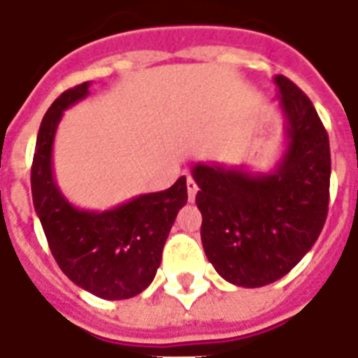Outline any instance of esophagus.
<instances>
[{"instance_id":"esophagus-1","label":"esophagus","mask_w":358,"mask_h":358,"mask_svg":"<svg viewBox=\"0 0 358 358\" xmlns=\"http://www.w3.org/2000/svg\"><path fill=\"white\" fill-rule=\"evenodd\" d=\"M196 191H199V185H196V182L191 176H187V195H189V201L193 202L195 201V195Z\"/></svg>"}]
</instances>
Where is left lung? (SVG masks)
I'll use <instances>...</instances> for the list:
<instances>
[{"label":"left lung","instance_id":"1","mask_svg":"<svg viewBox=\"0 0 358 358\" xmlns=\"http://www.w3.org/2000/svg\"><path fill=\"white\" fill-rule=\"evenodd\" d=\"M286 150L271 173L196 163L201 239L229 282L260 288L282 278L316 243L329 212V135L310 98L275 76Z\"/></svg>","mask_w":358,"mask_h":358}]
</instances>
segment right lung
Instances as JSON below:
<instances>
[{
  "instance_id": "obj_1",
  "label": "right lung",
  "mask_w": 358,
  "mask_h": 358,
  "mask_svg": "<svg viewBox=\"0 0 358 358\" xmlns=\"http://www.w3.org/2000/svg\"><path fill=\"white\" fill-rule=\"evenodd\" d=\"M91 83L64 91L44 115L31 167V193L48 245L61 271L102 299H129L150 286L162 264L180 208L187 202L185 176L169 189L146 193L106 212L72 206L55 184L53 139L63 111L89 94Z\"/></svg>"
}]
</instances>
